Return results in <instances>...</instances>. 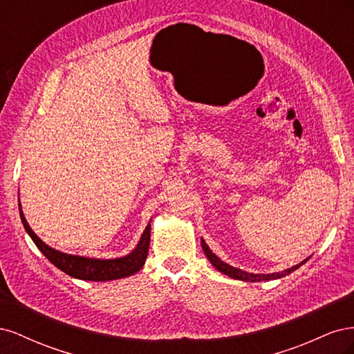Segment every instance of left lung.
I'll use <instances>...</instances> for the list:
<instances>
[{"label": "left lung", "instance_id": "obj_1", "mask_svg": "<svg viewBox=\"0 0 354 354\" xmlns=\"http://www.w3.org/2000/svg\"><path fill=\"white\" fill-rule=\"evenodd\" d=\"M201 245H202L203 252H205V255H207V259L209 260V263H211L214 267H216V269H217L218 272H221V273H224V274H227L229 277H232V279H238V281H243V282H261V281L279 279V277H283V276H286V274H289V273H292L294 270L298 269L299 266H303V264L308 260V259H307V260L301 261L299 264L291 267V269H286V270H283V272H277V273H270V274L248 273V272H243V270H241V269H236V267H232V266H229L227 263L221 261V260L218 259V257L209 250V246L205 243V241H203V239H201Z\"/></svg>", "mask_w": 354, "mask_h": 354}]
</instances>
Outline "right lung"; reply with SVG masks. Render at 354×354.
<instances>
[{"mask_svg":"<svg viewBox=\"0 0 354 354\" xmlns=\"http://www.w3.org/2000/svg\"><path fill=\"white\" fill-rule=\"evenodd\" d=\"M19 211H20V220L24 223V227L28 232L30 239L34 241V243L38 246V250L44 254L48 259V261L55 264L57 269H60L62 272H65L72 277H77V279L95 281V282L121 279V277H127L137 273L142 269L147 259L149 243H151V223L146 226L140 238V242L137 243L134 251H131L125 257H121V259L100 260V259H88V257L71 255V254H65L51 248V246L42 242L34 233V230L29 227L20 203H19Z\"/></svg>","mask_w":354,"mask_h":354,"instance_id":"right-lung-1","label":"right lung"}]
</instances>
